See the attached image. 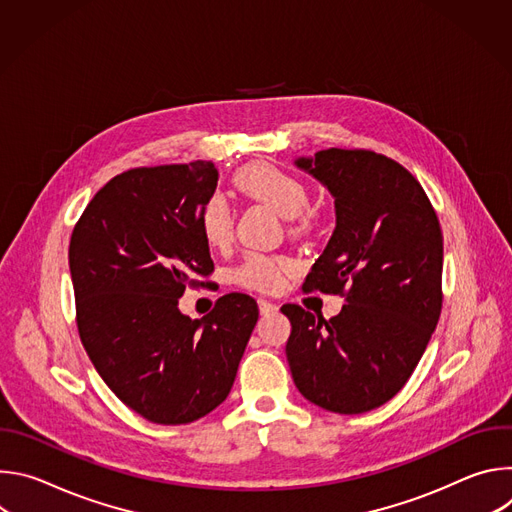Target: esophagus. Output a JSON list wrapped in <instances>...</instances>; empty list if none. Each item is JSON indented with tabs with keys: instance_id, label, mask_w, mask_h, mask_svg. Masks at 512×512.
I'll list each match as a JSON object with an SVG mask.
<instances>
[{
	"instance_id": "34e87169",
	"label": "esophagus",
	"mask_w": 512,
	"mask_h": 512,
	"mask_svg": "<svg viewBox=\"0 0 512 512\" xmlns=\"http://www.w3.org/2000/svg\"><path fill=\"white\" fill-rule=\"evenodd\" d=\"M259 312H261V316H269V314L277 312V306L267 300H259Z\"/></svg>"
}]
</instances>
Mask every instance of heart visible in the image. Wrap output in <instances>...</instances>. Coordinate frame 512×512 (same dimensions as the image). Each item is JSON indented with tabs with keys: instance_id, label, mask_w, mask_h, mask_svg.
I'll use <instances>...</instances> for the list:
<instances>
[{
	"instance_id": "b5f03b06",
	"label": "heart",
	"mask_w": 512,
	"mask_h": 512,
	"mask_svg": "<svg viewBox=\"0 0 512 512\" xmlns=\"http://www.w3.org/2000/svg\"><path fill=\"white\" fill-rule=\"evenodd\" d=\"M233 186L247 198L257 200L281 218H287L291 235H306L314 225V212L308 208L310 190L302 178L275 164L253 162L237 170ZM198 229L212 249H223L233 237V214L221 194H212L198 212ZM289 261L283 257H249L237 271L235 281L257 291H275L281 287Z\"/></svg>"
}]
</instances>
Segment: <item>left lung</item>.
Listing matches in <instances>:
<instances>
[{
    "label": "left lung",
    "mask_w": 512,
    "mask_h": 512,
    "mask_svg": "<svg viewBox=\"0 0 512 512\" xmlns=\"http://www.w3.org/2000/svg\"><path fill=\"white\" fill-rule=\"evenodd\" d=\"M296 166L328 188L336 208L304 291L340 294L346 304L330 320L281 306L291 322L289 371L326 411H371L403 389L440 320V221L421 184L387 156L330 148Z\"/></svg>",
    "instance_id": "8db88e82"
}]
</instances>
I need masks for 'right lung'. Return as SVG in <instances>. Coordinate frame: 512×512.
<instances>
[{
	"instance_id": "obj_1",
	"label": "right lung",
	"mask_w": 512,
	"mask_h": 512,
	"mask_svg": "<svg viewBox=\"0 0 512 512\" xmlns=\"http://www.w3.org/2000/svg\"><path fill=\"white\" fill-rule=\"evenodd\" d=\"M218 170L196 160L127 170L87 204L68 265L83 346L107 387L162 425L221 405L259 318L247 294H227L200 320L178 308L186 287L214 271L198 212Z\"/></svg>"
}]
</instances>
